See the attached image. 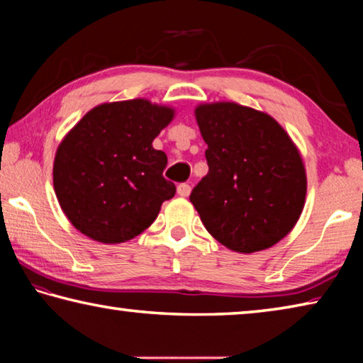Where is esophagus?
<instances>
[{
  "instance_id": "obj_1",
  "label": "esophagus",
  "mask_w": 363,
  "mask_h": 363,
  "mask_svg": "<svg viewBox=\"0 0 363 363\" xmlns=\"http://www.w3.org/2000/svg\"><path fill=\"white\" fill-rule=\"evenodd\" d=\"M190 190H192V189H190V186H189V184H186V182L179 184V186H177V194H179L181 196H189L190 195Z\"/></svg>"
}]
</instances>
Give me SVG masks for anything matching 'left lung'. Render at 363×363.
<instances>
[{
  "label": "left lung",
  "instance_id": "obj_1",
  "mask_svg": "<svg viewBox=\"0 0 363 363\" xmlns=\"http://www.w3.org/2000/svg\"><path fill=\"white\" fill-rule=\"evenodd\" d=\"M208 174L190 201L206 230L232 251L250 255L285 238L303 213V157L277 120L237 102L195 108Z\"/></svg>",
  "mask_w": 363,
  "mask_h": 363
}]
</instances>
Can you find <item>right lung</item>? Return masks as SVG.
<instances>
[{
    "label": "right lung",
    "instance_id": "obj_1",
    "mask_svg": "<svg viewBox=\"0 0 363 363\" xmlns=\"http://www.w3.org/2000/svg\"><path fill=\"white\" fill-rule=\"evenodd\" d=\"M174 108L147 99L91 108L59 144L52 182L59 205L77 230L106 245L143 233L176 186L163 177L167 153L153 139Z\"/></svg>",
    "mask_w": 363,
    "mask_h": 363
}]
</instances>
